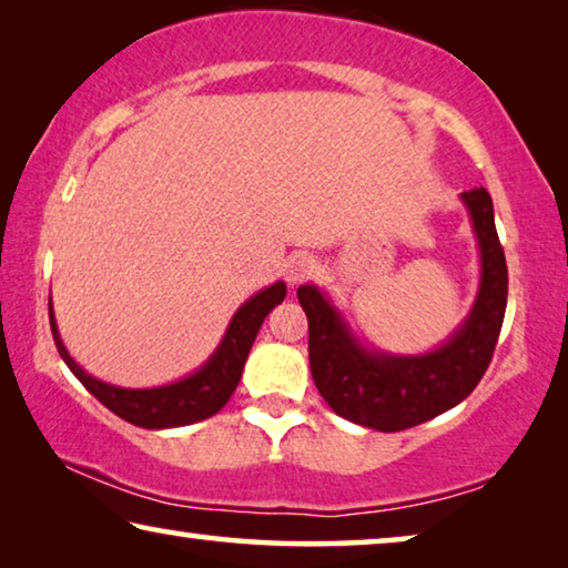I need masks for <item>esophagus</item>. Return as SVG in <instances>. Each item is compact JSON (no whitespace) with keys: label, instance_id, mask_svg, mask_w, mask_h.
<instances>
[{"label":"esophagus","instance_id":"1","mask_svg":"<svg viewBox=\"0 0 568 568\" xmlns=\"http://www.w3.org/2000/svg\"><path fill=\"white\" fill-rule=\"evenodd\" d=\"M315 271H318V263H315L311 255H297V257H293L291 265H287V281L297 285V283L307 281V277H311Z\"/></svg>","mask_w":568,"mask_h":568}]
</instances>
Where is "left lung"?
<instances>
[{
	"mask_svg": "<svg viewBox=\"0 0 568 568\" xmlns=\"http://www.w3.org/2000/svg\"><path fill=\"white\" fill-rule=\"evenodd\" d=\"M480 250L476 303L460 328L423 355L363 348L315 285L297 287L307 315V358L325 403L358 426L403 430L458 406L484 378L504 325L508 271L486 187L460 192Z\"/></svg>",
	"mask_w": 568,
	"mask_h": 568,
	"instance_id": "obj_1",
	"label": "left lung"
}]
</instances>
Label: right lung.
Returning <instances> with one entry per match:
<instances>
[{
	"mask_svg": "<svg viewBox=\"0 0 568 568\" xmlns=\"http://www.w3.org/2000/svg\"><path fill=\"white\" fill-rule=\"evenodd\" d=\"M283 297L285 283H275L271 287H265V291L255 293L247 303L237 307L223 343L217 345V351L210 355L203 368L178 383L158 388H120L98 381L90 376V373H84L80 365L72 361V355L67 353L60 338V331H57L52 297L50 325L54 345L57 351H60L62 361L67 363V368L80 378L82 386L88 388L104 408H110L114 416H120L140 428H175L205 420L210 416H215V413L225 406L230 396H233V390L237 388L240 376H243V365L247 361L250 348H253L255 335L261 331L265 315L271 313L275 305H281Z\"/></svg>",
	"mask_w": 568,
	"mask_h": 568,
	"instance_id": "add662e5",
	"label": "right lung"
}]
</instances>
